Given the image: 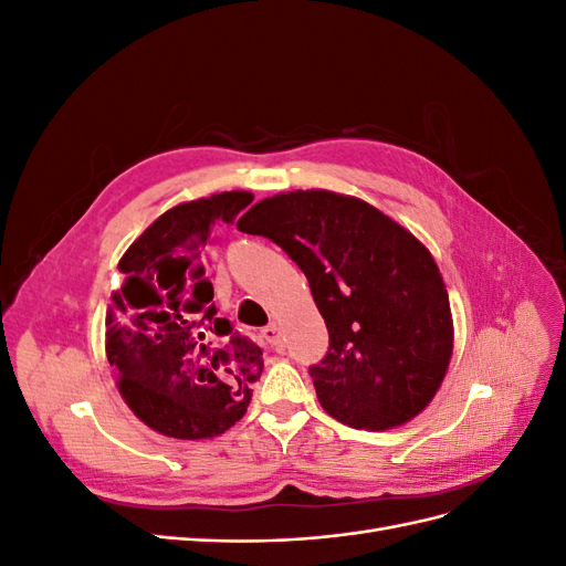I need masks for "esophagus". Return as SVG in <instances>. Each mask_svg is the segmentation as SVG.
I'll return each mask as SVG.
<instances>
[{"mask_svg":"<svg viewBox=\"0 0 566 566\" xmlns=\"http://www.w3.org/2000/svg\"><path fill=\"white\" fill-rule=\"evenodd\" d=\"M262 339L266 342L269 347H281L283 345V335H281V328L276 323H271V325H266V328L262 331Z\"/></svg>","mask_w":566,"mask_h":566,"instance_id":"esophagus-1","label":"esophagus"}]
</instances>
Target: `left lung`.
I'll list each match as a JSON object with an SVG mask.
<instances>
[{
	"instance_id": "8db88e82",
	"label": "left lung",
	"mask_w": 566,
	"mask_h": 566,
	"mask_svg": "<svg viewBox=\"0 0 566 566\" xmlns=\"http://www.w3.org/2000/svg\"><path fill=\"white\" fill-rule=\"evenodd\" d=\"M287 252L331 335L310 368L323 410L391 430L434 399L453 354L451 304L434 256L370 202L323 188L264 198L238 219Z\"/></svg>"
}]
</instances>
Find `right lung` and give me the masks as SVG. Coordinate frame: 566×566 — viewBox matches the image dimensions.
Here are the masks:
<instances>
[{"label":"right lung","mask_w":566,"mask_h":566,"mask_svg":"<svg viewBox=\"0 0 566 566\" xmlns=\"http://www.w3.org/2000/svg\"><path fill=\"white\" fill-rule=\"evenodd\" d=\"M252 202L224 191L160 214L123 254L106 312V356L132 413L175 439H210L245 416L262 349L217 316L200 248Z\"/></svg>","instance_id":"1"}]
</instances>
